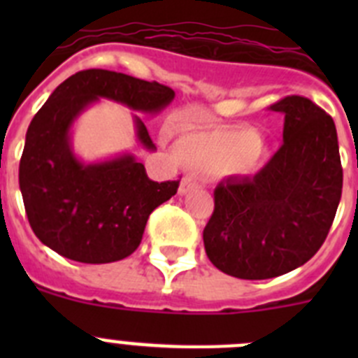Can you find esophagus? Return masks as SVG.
Instances as JSON below:
<instances>
[{
    "label": "esophagus",
    "instance_id": "34e87169",
    "mask_svg": "<svg viewBox=\"0 0 358 358\" xmlns=\"http://www.w3.org/2000/svg\"><path fill=\"white\" fill-rule=\"evenodd\" d=\"M197 188H199V182L195 181L194 177L186 176V177H182V179H181V186H179V194L186 195V194H189V192H194V189H197Z\"/></svg>",
    "mask_w": 358,
    "mask_h": 358
}]
</instances>
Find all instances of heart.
Wrapping results in <instances>:
<instances>
[{
  "instance_id": "b5f03b06",
  "label": "heart",
  "mask_w": 358,
  "mask_h": 358,
  "mask_svg": "<svg viewBox=\"0 0 358 358\" xmlns=\"http://www.w3.org/2000/svg\"><path fill=\"white\" fill-rule=\"evenodd\" d=\"M260 136L252 129H227L211 132H186L179 141L189 164L202 170L249 172L260 159Z\"/></svg>"
}]
</instances>
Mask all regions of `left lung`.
I'll list each match as a JSON object with an SVG mask.
<instances>
[{
  "mask_svg": "<svg viewBox=\"0 0 358 358\" xmlns=\"http://www.w3.org/2000/svg\"><path fill=\"white\" fill-rule=\"evenodd\" d=\"M285 118L283 145L252 177H227L202 238L211 264L240 280H268L312 258L343 194L339 141L331 116L305 96L271 106Z\"/></svg>",
  "mask_w": 358,
  "mask_h": 358,
  "instance_id": "obj_1",
  "label": "left lung"
}]
</instances>
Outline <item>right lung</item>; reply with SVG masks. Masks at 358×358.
<instances>
[{
	"label": "right lung",
	"mask_w": 358,
	"mask_h": 358,
	"mask_svg": "<svg viewBox=\"0 0 358 358\" xmlns=\"http://www.w3.org/2000/svg\"><path fill=\"white\" fill-rule=\"evenodd\" d=\"M173 96L166 85L107 69L75 73L50 94L19 163L28 222L44 245L80 264H110L138 249L150 213L177 194L179 181H150L132 154L84 163L73 152L71 127L100 98L157 115ZM132 118L138 141L154 150L145 123Z\"/></svg>",
	"instance_id": "obj_1"
}]
</instances>
